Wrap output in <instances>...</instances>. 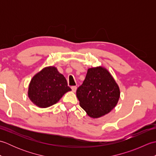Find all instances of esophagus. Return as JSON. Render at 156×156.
Returning a JSON list of instances; mask_svg holds the SVG:
<instances>
[{
	"mask_svg": "<svg viewBox=\"0 0 156 156\" xmlns=\"http://www.w3.org/2000/svg\"><path fill=\"white\" fill-rule=\"evenodd\" d=\"M71 88H72V90L73 92H76V89H77V87H76V86H73V87H71Z\"/></svg>",
	"mask_w": 156,
	"mask_h": 156,
	"instance_id": "esophagus-1",
	"label": "esophagus"
}]
</instances>
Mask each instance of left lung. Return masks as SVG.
Masks as SVG:
<instances>
[{
    "mask_svg": "<svg viewBox=\"0 0 156 156\" xmlns=\"http://www.w3.org/2000/svg\"><path fill=\"white\" fill-rule=\"evenodd\" d=\"M80 107L92 118L108 113L117 104L120 90L114 78L107 69H88L83 83L76 90Z\"/></svg>",
    "mask_w": 156,
    "mask_h": 156,
    "instance_id": "left-lung-1",
    "label": "left lung"
}]
</instances>
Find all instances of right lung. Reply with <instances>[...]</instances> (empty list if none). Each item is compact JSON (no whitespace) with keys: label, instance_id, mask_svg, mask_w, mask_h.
<instances>
[{"label":"right lung","instance_id":"1","mask_svg":"<svg viewBox=\"0 0 156 156\" xmlns=\"http://www.w3.org/2000/svg\"><path fill=\"white\" fill-rule=\"evenodd\" d=\"M70 90L64 76L51 66L44 68L34 76L28 95L37 107L45 108L55 104L66 92Z\"/></svg>","mask_w":156,"mask_h":156}]
</instances>
